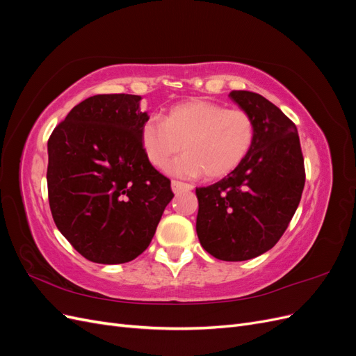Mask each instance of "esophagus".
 I'll use <instances>...</instances> for the list:
<instances>
[{"label":"esophagus","instance_id":"1","mask_svg":"<svg viewBox=\"0 0 356 356\" xmlns=\"http://www.w3.org/2000/svg\"><path fill=\"white\" fill-rule=\"evenodd\" d=\"M170 187H172V191L175 193H181V191H188V190H193V186L191 184H186V182H181V181H172L170 182Z\"/></svg>","mask_w":356,"mask_h":356}]
</instances>
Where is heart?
<instances>
[{
    "mask_svg": "<svg viewBox=\"0 0 356 356\" xmlns=\"http://www.w3.org/2000/svg\"><path fill=\"white\" fill-rule=\"evenodd\" d=\"M255 123L250 113L207 99L172 106L165 118L148 117L141 126L143 149L156 168H163L181 147L186 149L168 166L172 175L220 178L238 168L251 152Z\"/></svg>",
    "mask_w": 356,
    "mask_h": 356,
    "instance_id": "obj_1",
    "label": "heart"
}]
</instances>
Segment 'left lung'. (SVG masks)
I'll return each mask as SVG.
<instances>
[{"label": "left lung", "mask_w": 356, "mask_h": 356, "mask_svg": "<svg viewBox=\"0 0 356 356\" xmlns=\"http://www.w3.org/2000/svg\"><path fill=\"white\" fill-rule=\"evenodd\" d=\"M229 98L251 114L255 139L227 177L196 188V232L215 258L245 261L272 250L286 230L305 188V160L296 124L275 104L248 90Z\"/></svg>", "instance_id": "obj_1"}]
</instances>
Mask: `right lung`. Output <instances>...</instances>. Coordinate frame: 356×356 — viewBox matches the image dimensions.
<instances>
[{
    "label": "right lung",
    "instance_id": "add662e5",
    "mask_svg": "<svg viewBox=\"0 0 356 356\" xmlns=\"http://www.w3.org/2000/svg\"><path fill=\"white\" fill-rule=\"evenodd\" d=\"M138 95H96L59 123L47 143V187L56 227L84 258L122 264L152 242L170 181L141 144L148 118Z\"/></svg>",
    "mask_w": 356,
    "mask_h": 356
}]
</instances>
